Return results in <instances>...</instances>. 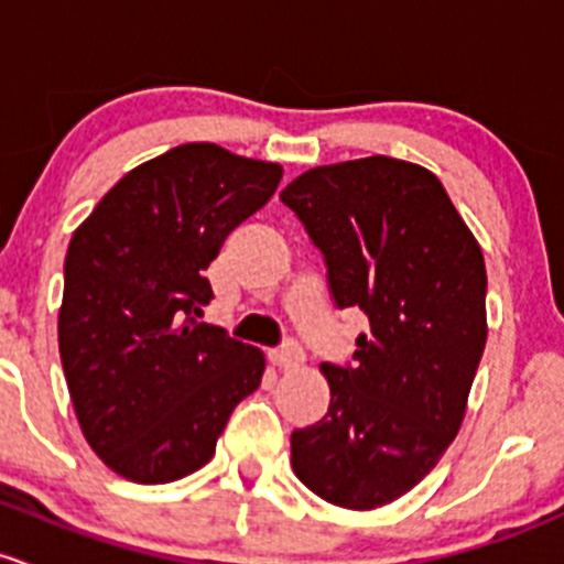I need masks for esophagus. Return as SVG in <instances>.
<instances>
[{
  "mask_svg": "<svg viewBox=\"0 0 564 564\" xmlns=\"http://www.w3.org/2000/svg\"><path fill=\"white\" fill-rule=\"evenodd\" d=\"M269 361L274 364L276 369H299L301 364H304V350H301L295 341H288V345L269 352Z\"/></svg>",
  "mask_w": 564,
  "mask_h": 564,
  "instance_id": "34e87169",
  "label": "esophagus"
}]
</instances>
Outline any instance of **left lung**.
I'll list each match as a JSON object with an SVG mask.
<instances>
[{"instance_id":"1","label":"left lung","mask_w":564,"mask_h":564,"mask_svg":"<svg viewBox=\"0 0 564 564\" xmlns=\"http://www.w3.org/2000/svg\"><path fill=\"white\" fill-rule=\"evenodd\" d=\"M280 200L321 249L330 299L367 315L352 364H323L328 412L290 437L325 502L408 495L454 443L486 347V265L434 173L391 156L312 167Z\"/></svg>"}]
</instances>
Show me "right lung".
I'll return each mask as SVG.
<instances>
[{
    "mask_svg": "<svg viewBox=\"0 0 564 564\" xmlns=\"http://www.w3.org/2000/svg\"><path fill=\"white\" fill-rule=\"evenodd\" d=\"M274 162L184 143L127 173L73 234L59 352L86 443L132 484H171L214 456L260 386L258 347L197 323L203 271L269 203Z\"/></svg>",
    "mask_w": 564,
    "mask_h": 564,
    "instance_id": "right-lung-1",
    "label": "right lung"
}]
</instances>
